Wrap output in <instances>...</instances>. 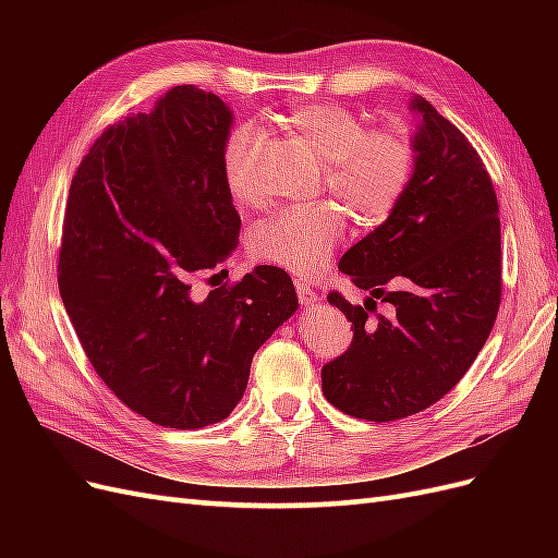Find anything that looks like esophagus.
Masks as SVG:
<instances>
[{
  "mask_svg": "<svg viewBox=\"0 0 558 558\" xmlns=\"http://www.w3.org/2000/svg\"><path fill=\"white\" fill-rule=\"evenodd\" d=\"M295 293H298V298H300V302L305 307H312L314 302H318V293L312 289V286H307V283H295Z\"/></svg>",
  "mask_w": 558,
  "mask_h": 558,
  "instance_id": "34e87169",
  "label": "esophagus"
}]
</instances>
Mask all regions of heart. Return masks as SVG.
<instances>
[{
	"instance_id": "b5f03b06",
	"label": "heart",
	"mask_w": 558,
	"mask_h": 558,
	"mask_svg": "<svg viewBox=\"0 0 558 558\" xmlns=\"http://www.w3.org/2000/svg\"><path fill=\"white\" fill-rule=\"evenodd\" d=\"M291 128L326 160L330 191L365 221H379L396 207L412 174L408 142L386 130H365L361 118L337 105H310L289 116ZM260 130L242 123L223 146V179L234 202L258 197L251 162ZM344 216L335 205L286 207L267 216L251 234L256 258L300 277L324 269L342 242Z\"/></svg>"
}]
</instances>
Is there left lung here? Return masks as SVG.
Listing matches in <instances>:
<instances>
[{"instance_id": "1", "label": "left lung", "mask_w": 558, "mask_h": 558, "mask_svg": "<svg viewBox=\"0 0 558 558\" xmlns=\"http://www.w3.org/2000/svg\"><path fill=\"white\" fill-rule=\"evenodd\" d=\"M414 172L386 221L353 244L340 269L365 307L340 293L328 302L353 330L349 349L320 369L324 396L367 421L430 408L475 363L500 307V218L484 162L465 134L424 97ZM381 296L392 312L367 317Z\"/></svg>"}]
</instances>
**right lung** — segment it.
Instances as JSON below:
<instances>
[{"label": "right lung", "instance_id": "right-lung-1", "mask_svg": "<svg viewBox=\"0 0 558 558\" xmlns=\"http://www.w3.org/2000/svg\"><path fill=\"white\" fill-rule=\"evenodd\" d=\"M230 128L221 97L174 86L154 111L99 134L66 197L64 310L99 379L165 428L223 421L246 391L253 353L298 310L275 265L216 283L242 226L223 179Z\"/></svg>", "mask_w": 558, "mask_h": 558}]
</instances>
